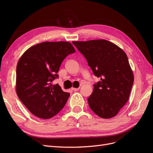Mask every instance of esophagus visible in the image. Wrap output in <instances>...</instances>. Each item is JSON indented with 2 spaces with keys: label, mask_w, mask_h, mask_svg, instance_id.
<instances>
[{
  "label": "esophagus",
  "mask_w": 153,
  "mask_h": 153,
  "mask_svg": "<svg viewBox=\"0 0 153 153\" xmlns=\"http://www.w3.org/2000/svg\"><path fill=\"white\" fill-rule=\"evenodd\" d=\"M71 89H72L73 91H78V90L80 89V87H78V88H74V87H72Z\"/></svg>",
  "instance_id": "1"
}]
</instances>
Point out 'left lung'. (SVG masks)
I'll use <instances>...</instances> for the list:
<instances>
[{
	"label": "left lung",
	"instance_id": "obj_1",
	"mask_svg": "<svg viewBox=\"0 0 153 153\" xmlns=\"http://www.w3.org/2000/svg\"><path fill=\"white\" fill-rule=\"evenodd\" d=\"M101 80L88 98L89 107L99 117L116 115L127 103L134 81L127 55L117 45L105 39L73 41Z\"/></svg>",
	"mask_w": 153,
	"mask_h": 153
}]
</instances>
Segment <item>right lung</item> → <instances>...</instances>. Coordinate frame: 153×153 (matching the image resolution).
Wrapping results in <instances>:
<instances>
[{"mask_svg": "<svg viewBox=\"0 0 153 153\" xmlns=\"http://www.w3.org/2000/svg\"><path fill=\"white\" fill-rule=\"evenodd\" d=\"M75 52L66 41L41 43L27 49L16 66V91L18 98L35 116L50 119L61 111L69 96L52 83L63 60Z\"/></svg>", "mask_w": 153, "mask_h": 153, "instance_id": "obj_1", "label": "right lung"}]
</instances>
